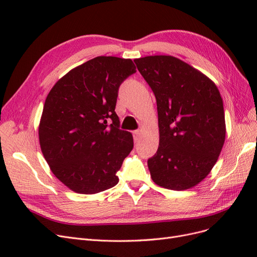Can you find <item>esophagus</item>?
Returning a JSON list of instances; mask_svg holds the SVG:
<instances>
[{"instance_id": "1", "label": "esophagus", "mask_w": 257, "mask_h": 257, "mask_svg": "<svg viewBox=\"0 0 257 257\" xmlns=\"http://www.w3.org/2000/svg\"><path fill=\"white\" fill-rule=\"evenodd\" d=\"M133 134H134V141H135V143H137L139 141V137H141V132L135 131Z\"/></svg>"}]
</instances>
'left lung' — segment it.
I'll return each instance as SVG.
<instances>
[{
	"mask_svg": "<svg viewBox=\"0 0 257 257\" xmlns=\"http://www.w3.org/2000/svg\"><path fill=\"white\" fill-rule=\"evenodd\" d=\"M157 98L159 149L148 160L155 184L175 191L210 174L225 142L223 100L215 83L173 56L134 60Z\"/></svg>",
	"mask_w": 257,
	"mask_h": 257,
	"instance_id": "obj_1",
	"label": "left lung"
}]
</instances>
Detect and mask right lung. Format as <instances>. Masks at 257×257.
Returning <instances> with one entry per match:
<instances>
[{"label":"right lung","mask_w":257,"mask_h":257,"mask_svg":"<svg viewBox=\"0 0 257 257\" xmlns=\"http://www.w3.org/2000/svg\"><path fill=\"white\" fill-rule=\"evenodd\" d=\"M131 59L96 57L71 69L46 97L38 138L53 175L69 190L96 194L119 182L116 172L134 147L114 108Z\"/></svg>","instance_id":"right-lung-1"}]
</instances>
